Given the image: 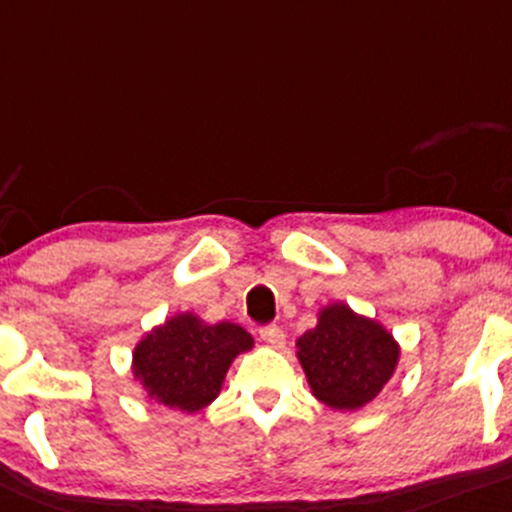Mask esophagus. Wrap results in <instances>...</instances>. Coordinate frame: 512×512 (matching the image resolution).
I'll return each mask as SVG.
<instances>
[{
	"label": "esophagus",
	"mask_w": 512,
	"mask_h": 512,
	"mask_svg": "<svg viewBox=\"0 0 512 512\" xmlns=\"http://www.w3.org/2000/svg\"><path fill=\"white\" fill-rule=\"evenodd\" d=\"M261 338L273 348L285 346V331L280 326H266V329H261Z\"/></svg>",
	"instance_id": "34e87169"
}]
</instances>
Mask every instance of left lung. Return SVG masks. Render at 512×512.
<instances>
[{
	"mask_svg": "<svg viewBox=\"0 0 512 512\" xmlns=\"http://www.w3.org/2000/svg\"><path fill=\"white\" fill-rule=\"evenodd\" d=\"M297 358L312 394L331 409H360L382 392L399 363V343L377 324L336 302L297 338Z\"/></svg>",
	"mask_w": 512,
	"mask_h": 512,
	"instance_id": "left-lung-1",
	"label": "left lung"
}]
</instances>
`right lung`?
Masks as SVG:
<instances>
[{
  "label": "right lung",
  "instance_id": "1",
  "mask_svg": "<svg viewBox=\"0 0 512 512\" xmlns=\"http://www.w3.org/2000/svg\"><path fill=\"white\" fill-rule=\"evenodd\" d=\"M251 348L254 338L237 324L210 326L191 312L176 314L137 343L132 375L149 399L195 413L220 394L232 360Z\"/></svg>",
  "mask_w": 512,
  "mask_h": 512
}]
</instances>
